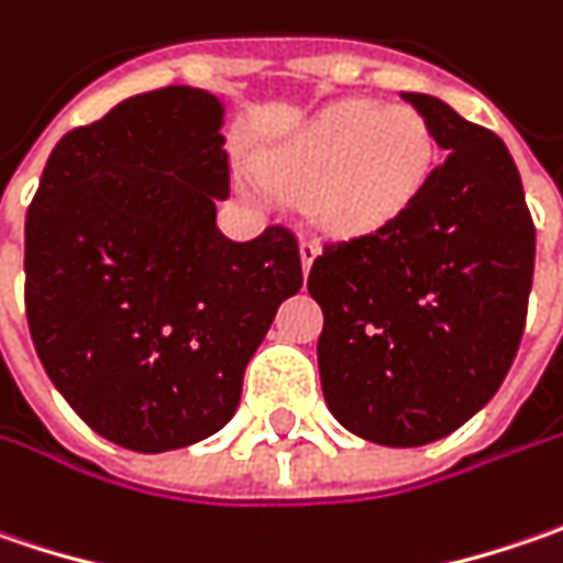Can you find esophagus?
Instances as JSON below:
<instances>
[{
	"label": "esophagus",
	"instance_id": "34e87169",
	"mask_svg": "<svg viewBox=\"0 0 563 563\" xmlns=\"http://www.w3.org/2000/svg\"><path fill=\"white\" fill-rule=\"evenodd\" d=\"M299 255H302V271H311V261H314V255H318V242L314 239H308V235H302L299 239Z\"/></svg>",
	"mask_w": 563,
	"mask_h": 563
}]
</instances>
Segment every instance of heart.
Returning a JSON list of instances; mask_svg holds the SVG:
<instances>
[{
  "label": "heart",
  "instance_id": "heart-1",
  "mask_svg": "<svg viewBox=\"0 0 563 563\" xmlns=\"http://www.w3.org/2000/svg\"><path fill=\"white\" fill-rule=\"evenodd\" d=\"M434 135L409 107L343 100L264 151V179L306 191L314 223L340 235L375 233L416 205L434 169ZM242 188L257 195L252 176Z\"/></svg>",
  "mask_w": 563,
  "mask_h": 563
}]
</instances>
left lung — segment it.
I'll return each mask as SVG.
<instances>
[{"mask_svg":"<svg viewBox=\"0 0 563 563\" xmlns=\"http://www.w3.org/2000/svg\"><path fill=\"white\" fill-rule=\"evenodd\" d=\"M404 100L448 157L404 217L324 245L308 274L324 311L328 409L384 448L431 444L498 394L536 267V227L501 137L431 93Z\"/></svg>","mask_w":563,"mask_h":563,"instance_id":"left-lung-1","label":"left lung"}]
</instances>
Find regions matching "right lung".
I'll use <instances>...</instances> for the list:
<instances>
[{"label": "right lung", "mask_w": 563, "mask_h": 563, "mask_svg": "<svg viewBox=\"0 0 563 563\" xmlns=\"http://www.w3.org/2000/svg\"><path fill=\"white\" fill-rule=\"evenodd\" d=\"M223 103L159 87L62 137L24 223L40 362L107 441L159 453L233 419L242 375L302 289L296 235L217 230L230 198Z\"/></svg>", "instance_id": "right-lung-1"}]
</instances>
